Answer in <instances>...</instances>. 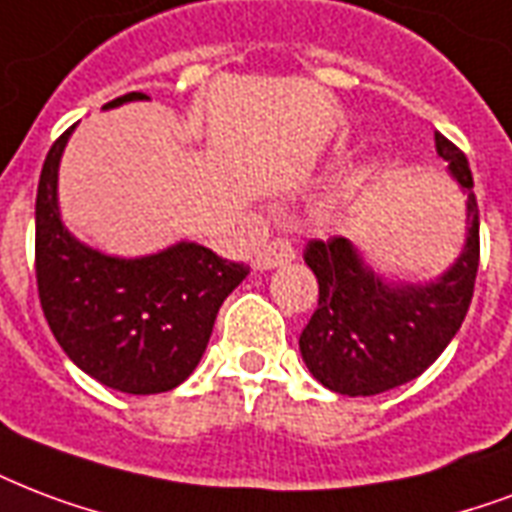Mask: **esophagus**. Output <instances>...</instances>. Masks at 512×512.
I'll use <instances>...</instances> for the list:
<instances>
[{"label": "esophagus", "mask_w": 512, "mask_h": 512, "mask_svg": "<svg viewBox=\"0 0 512 512\" xmlns=\"http://www.w3.org/2000/svg\"><path fill=\"white\" fill-rule=\"evenodd\" d=\"M298 257L295 247H292L290 239H273L268 241L255 257V268L260 271H268V268H276V265H284V263H292Z\"/></svg>", "instance_id": "34e87169"}]
</instances>
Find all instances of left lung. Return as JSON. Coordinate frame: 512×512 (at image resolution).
I'll return each instance as SVG.
<instances>
[{
	"instance_id": "obj_1",
	"label": "left lung",
	"mask_w": 512,
	"mask_h": 512,
	"mask_svg": "<svg viewBox=\"0 0 512 512\" xmlns=\"http://www.w3.org/2000/svg\"><path fill=\"white\" fill-rule=\"evenodd\" d=\"M435 144L467 193L470 222L462 257L443 279L389 287L341 236L306 244L303 260L317 276L319 303L300 333V354L319 384L338 395H381L413 381L438 360L467 317L481 260V214L467 155L443 134H435Z\"/></svg>"
}]
</instances>
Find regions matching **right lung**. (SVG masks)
I'll use <instances>...</instances> for the list:
<instances>
[{
    "label": "right lung",
    "instance_id": "obj_1",
    "mask_svg": "<svg viewBox=\"0 0 512 512\" xmlns=\"http://www.w3.org/2000/svg\"><path fill=\"white\" fill-rule=\"evenodd\" d=\"M134 99L144 93L117 96L107 107ZM72 128L53 142L39 174V303L66 357L88 376L128 395L169 392L195 370L222 300L247 279L249 265L222 260L198 244L117 260L74 241L56 204L58 161Z\"/></svg>",
    "mask_w": 512,
    "mask_h": 512
}]
</instances>
